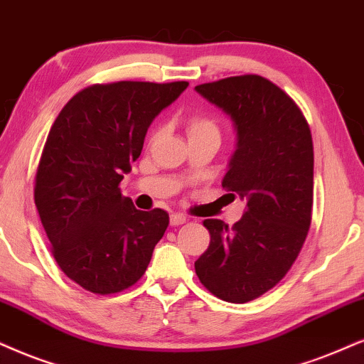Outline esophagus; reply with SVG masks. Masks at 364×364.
<instances>
[{
	"label": "esophagus",
	"instance_id": "esophagus-1",
	"mask_svg": "<svg viewBox=\"0 0 364 364\" xmlns=\"http://www.w3.org/2000/svg\"><path fill=\"white\" fill-rule=\"evenodd\" d=\"M188 218L185 215H179V213H173L171 216H169V223L173 225V227H178V225H183L186 223Z\"/></svg>",
	"mask_w": 364,
	"mask_h": 364
}]
</instances>
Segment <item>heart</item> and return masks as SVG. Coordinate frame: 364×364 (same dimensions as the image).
<instances>
[{"label":"heart","instance_id":"obj_1","mask_svg":"<svg viewBox=\"0 0 364 364\" xmlns=\"http://www.w3.org/2000/svg\"><path fill=\"white\" fill-rule=\"evenodd\" d=\"M186 134L190 141H213L220 144L222 141V127L215 117L208 114H195L186 119ZM159 137V131L151 136V141Z\"/></svg>","mask_w":364,"mask_h":364}]
</instances>
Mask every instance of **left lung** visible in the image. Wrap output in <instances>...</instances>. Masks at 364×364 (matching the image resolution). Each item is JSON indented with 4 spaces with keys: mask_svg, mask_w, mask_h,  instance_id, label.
<instances>
[{
    "mask_svg": "<svg viewBox=\"0 0 364 364\" xmlns=\"http://www.w3.org/2000/svg\"><path fill=\"white\" fill-rule=\"evenodd\" d=\"M195 90L232 119L237 144L222 186L247 203L232 228L205 220L211 240L195 270L213 296L242 304L279 284L304 245L314 183L311 129L296 102L260 75Z\"/></svg>",
    "mask_w": 364,
    "mask_h": 364,
    "instance_id": "1",
    "label": "left lung"
}]
</instances>
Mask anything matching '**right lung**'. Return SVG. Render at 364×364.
<instances>
[{"label": "right lung", "instance_id": "right-lung-1", "mask_svg": "<svg viewBox=\"0 0 364 364\" xmlns=\"http://www.w3.org/2000/svg\"><path fill=\"white\" fill-rule=\"evenodd\" d=\"M188 82L92 85L65 104L50 129L35 178V205L67 277L95 294L136 284L169 225L141 211L119 188L146 132Z\"/></svg>", "mask_w": 364, "mask_h": 364}]
</instances>
